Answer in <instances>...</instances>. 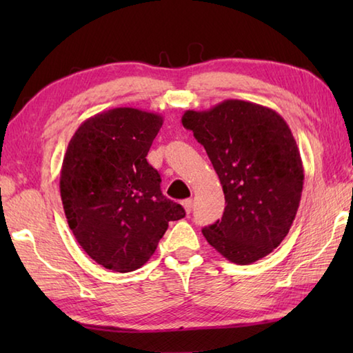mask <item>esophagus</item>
Here are the masks:
<instances>
[{
	"mask_svg": "<svg viewBox=\"0 0 353 353\" xmlns=\"http://www.w3.org/2000/svg\"><path fill=\"white\" fill-rule=\"evenodd\" d=\"M182 205H183V208H185L186 214H190L191 209H192V200H191V199H186V200L182 201Z\"/></svg>",
	"mask_w": 353,
	"mask_h": 353,
	"instance_id": "1",
	"label": "esophagus"
}]
</instances>
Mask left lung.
<instances>
[{
  "instance_id": "obj_1",
  "label": "left lung",
  "mask_w": 353,
  "mask_h": 353,
  "mask_svg": "<svg viewBox=\"0 0 353 353\" xmlns=\"http://www.w3.org/2000/svg\"><path fill=\"white\" fill-rule=\"evenodd\" d=\"M182 124L205 147L228 203L221 220L201 230L206 241L234 264L267 256L288 235L303 190L288 124L273 109L243 100L186 110Z\"/></svg>"
}]
</instances>
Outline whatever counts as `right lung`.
I'll return each instance as SVG.
<instances>
[{"label": "right lung", "mask_w": 353, "mask_h": 353, "mask_svg": "<svg viewBox=\"0 0 353 353\" xmlns=\"http://www.w3.org/2000/svg\"><path fill=\"white\" fill-rule=\"evenodd\" d=\"M162 123L133 108L101 112L81 123L63 157L61 197L70 229L97 264L118 273L144 265L168 221L185 216L147 162Z\"/></svg>", "instance_id": "right-lung-1"}]
</instances>
